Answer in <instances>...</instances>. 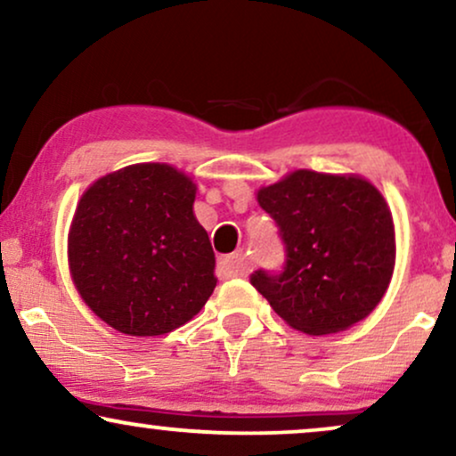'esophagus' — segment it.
<instances>
[{
	"mask_svg": "<svg viewBox=\"0 0 456 456\" xmlns=\"http://www.w3.org/2000/svg\"><path fill=\"white\" fill-rule=\"evenodd\" d=\"M248 269L246 255L241 250L233 252V255L223 256L221 263H218V271L224 275V278H232V275H241Z\"/></svg>",
	"mask_w": 456,
	"mask_h": 456,
	"instance_id": "obj_1",
	"label": "esophagus"
}]
</instances>
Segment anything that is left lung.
<instances>
[{
    "mask_svg": "<svg viewBox=\"0 0 456 456\" xmlns=\"http://www.w3.org/2000/svg\"><path fill=\"white\" fill-rule=\"evenodd\" d=\"M284 244L280 271H252L250 284L281 320L330 334L364 320L387 290L395 263L391 212L360 176L297 170L258 191Z\"/></svg>",
    "mask_w": 456,
    "mask_h": 456,
    "instance_id": "8db88e82",
    "label": "left lung"
}]
</instances>
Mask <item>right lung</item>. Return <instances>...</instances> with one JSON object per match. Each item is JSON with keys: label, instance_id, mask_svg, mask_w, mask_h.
Wrapping results in <instances>:
<instances>
[{"label": "right lung", "instance_id": "add662e5", "mask_svg": "<svg viewBox=\"0 0 456 456\" xmlns=\"http://www.w3.org/2000/svg\"><path fill=\"white\" fill-rule=\"evenodd\" d=\"M193 200L191 178L166 164L113 172L79 200L69 232L73 281L115 330L172 332L208 301L215 252Z\"/></svg>", "mask_w": 456, "mask_h": 456}]
</instances>
